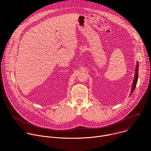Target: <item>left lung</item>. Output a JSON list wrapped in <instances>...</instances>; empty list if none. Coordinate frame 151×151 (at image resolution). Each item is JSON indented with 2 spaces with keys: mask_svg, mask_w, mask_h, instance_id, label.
I'll list each match as a JSON object with an SVG mask.
<instances>
[{
  "mask_svg": "<svg viewBox=\"0 0 151 151\" xmlns=\"http://www.w3.org/2000/svg\"><path fill=\"white\" fill-rule=\"evenodd\" d=\"M138 72H139V63L138 62H137V65H136V70H135V75H134V78L133 82V84H132V91H131V93L130 96H131V95L132 94V93H133L136 87V84L137 82V80H138Z\"/></svg>",
  "mask_w": 151,
  "mask_h": 151,
  "instance_id": "1",
  "label": "left lung"
}]
</instances>
